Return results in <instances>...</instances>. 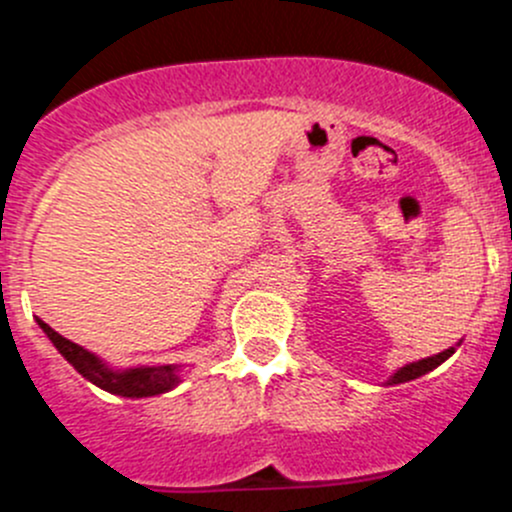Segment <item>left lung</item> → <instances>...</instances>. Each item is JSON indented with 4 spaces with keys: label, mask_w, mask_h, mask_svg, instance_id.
Instances as JSON below:
<instances>
[{
    "label": "left lung",
    "mask_w": 512,
    "mask_h": 512,
    "mask_svg": "<svg viewBox=\"0 0 512 512\" xmlns=\"http://www.w3.org/2000/svg\"><path fill=\"white\" fill-rule=\"evenodd\" d=\"M455 346H460V341L455 343ZM455 346L445 348V351H440L438 356H428V358H421V361L406 363V366L398 368V371L393 373L391 378H388L386 386H398V383H408V381H413V378L426 376L428 371H433V368H438L440 363H445V361H448L450 356H453V353H455Z\"/></svg>",
    "instance_id": "8db88e82"
}]
</instances>
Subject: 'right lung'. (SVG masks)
I'll return each mask as SVG.
<instances>
[{
    "label": "right lung",
    "instance_id": "obj_1",
    "mask_svg": "<svg viewBox=\"0 0 512 512\" xmlns=\"http://www.w3.org/2000/svg\"><path fill=\"white\" fill-rule=\"evenodd\" d=\"M39 328L47 333L49 341L54 343L59 353L77 368V373H82L89 383H94L96 388L106 393H114L121 398H151L161 396V393L174 391L181 383V368L179 363H169V366H129V368H116L109 366L104 358H99L96 353L86 351L79 343L69 341L62 333L54 331L49 323H44L42 318H37Z\"/></svg>",
    "mask_w": 512,
    "mask_h": 512
}]
</instances>
